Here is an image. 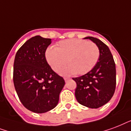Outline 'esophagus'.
Segmentation results:
<instances>
[{
  "label": "esophagus",
  "instance_id": "esophagus-1",
  "mask_svg": "<svg viewBox=\"0 0 131 131\" xmlns=\"http://www.w3.org/2000/svg\"><path fill=\"white\" fill-rule=\"evenodd\" d=\"M69 79H70V78H66H66H64V80H65V81H66V82L68 81Z\"/></svg>",
  "mask_w": 131,
  "mask_h": 131
}]
</instances>
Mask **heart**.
<instances>
[{
  "mask_svg": "<svg viewBox=\"0 0 131 131\" xmlns=\"http://www.w3.org/2000/svg\"><path fill=\"white\" fill-rule=\"evenodd\" d=\"M99 57L100 50L96 43L77 39L61 41L57 48L48 47L45 52L46 60L54 72L66 63L68 64L60 70L63 75L85 74L94 68Z\"/></svg>",
  "mask_w": 131,
  "mask_h": 131,
  "instance_id": "obj_1",
  "label": "heart"
}]
</instances>
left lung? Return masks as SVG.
Listing matches in <instances>:
<instances>
[{
  "instance_id": "obj_1",
  "label": "left lung",
  "mask_w": 131,
  "mask_h": 131,
  "mask_svg": "<svg viewBox=\"0 0 131 131\" xmlns=\"http://www.w3.org/2000/svg\"><path fill=\"white\" fill-rule=\"evenodd\" d=\"M98 46V61L92 70L81 77L73 78L77 83L75 96L85 107L97 109L107 104L113 97L116 85V70L113 57L109 47L101 40L86 37Z\"/></svg>"
}]
</instances>
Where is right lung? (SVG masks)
Wrapping results in <instances>:
<instances>
[{
	"label": "right lung",
	"mask_w": 131,
	"mask_h": 131,
	"mask_svg": "<svg viewBox=\"0 0 131 131\" xmlns=\"http://www.w3.org/2000/svg\"><path fill=\"white\" fill-rule=\"evenodd\" d=\"M50 43L51 39L39 35L31 37L20 48L14 59L16 93L24 107L34 113L54 109L65 85L63 79L46 60L45 52Z\"/></svg>",
	"instance_id": "1"
}]
</instances>
